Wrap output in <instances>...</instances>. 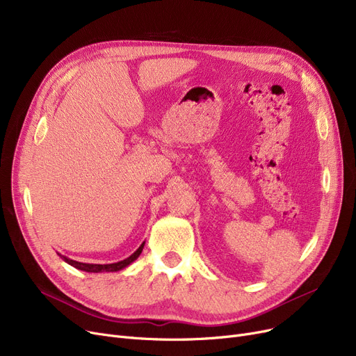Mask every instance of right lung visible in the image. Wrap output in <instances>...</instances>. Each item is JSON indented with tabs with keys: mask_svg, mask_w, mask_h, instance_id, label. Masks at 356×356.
Instances as JSON below:
<instances>
[{
	"mask_svg": "<svg viewBox=\"0 0 356 356\" xmlns=\"http://www.w3.org/2000/svg\"><path fill=\"white\" fill-rule=\"evenodd\" d=\"M143 248H144V242H143V244L140 245V248H138L133 255L125 258V259H122V261H120V263H115V264H83V263H78V261L69 259V258H66V257H63V255H60V257H62L63 261H66L67 264L73 266L74 268H78V270L86 271V273H104V271L112 273V271H120V270L125 268L127 266H129L131 263H133L134 259L138 258V255L141 254Z\"/></svg>",
	"mask_w": 356,
	"mask_h": 356,
	"instance_id": "obj_1",
	"label": "right lung"
}]
</instances>
